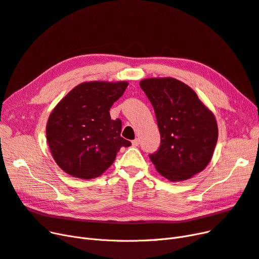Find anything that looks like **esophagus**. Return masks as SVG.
<instances>
[{
  "label": "esophagus",
  "instance_id": "esophagus-1",
  "mask_svg": "<svg viewBox=\"0 0 259 259\" xmlns=\"http://www.w3.org/2000/svg\"><path fill=\"white\" fill-rule=\"evenodd\" d=\"M139 144H140V141H139V139H136V140H133V141H132V145L135 146V147L139 146Z\"/></svg>",
  "mask_w": 259,
  "mask_h": 259
}]
</instances>
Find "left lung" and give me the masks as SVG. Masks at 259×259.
Masks as SVG:
<instances>
[{
    "label": "left lung",
    "mask_w": 259,
    "mask_h": 259,
    "mask_svg": "<svg viewBox=\"0 0 259 259\" xmlns=\"http://www.w3.org/2000/svg\"><path fill=\"white\" fill-rule=\"evenodd\" d=\"M155 110L160 147L149 155L158 173L169 181H183L202 171L218 141L214 115L185 83L174 78L140 82Z\"/></svg>",
    "instance_id": "1"
}]
</instances>
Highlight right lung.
I'll return each instance as SVG.
<instances>
[{
	"label": "right lung",
	"mask_w": 259,
	"mask_h": 259,
	"mask_svg": "<svg viewBox=\"0 0 259 259\" xmlns=\"http://www.w3.org/2000/svg\"><path fill=\"white\" fill-rule=\"evenodd\" d=\"M127 82H84L57 103L47 122V141L53 159L73 177L92 179L107 170L120 147L131 143L120 137L121 121L110 109Z\"/></svg>",
	"instance_id": "right-lung-1"
}]
</instances>
